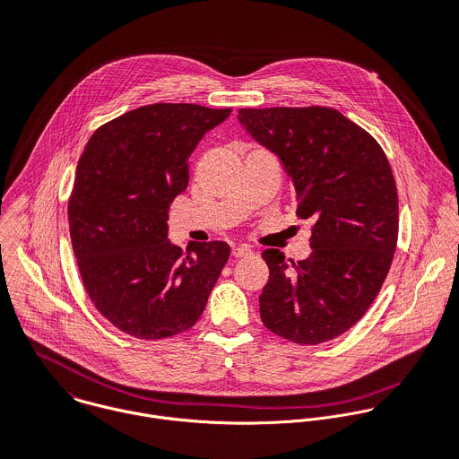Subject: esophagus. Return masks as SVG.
Segmentation results:
<instances>
[{"label": "esophagus", "instance_id": "1", "mask_svg": "<svg viewBox=\"0 0 459 459\" xmlns=\"http://www.w3.org/2000/svg\"><path fill=\"white\" fill-rule=\"evenodd\" d=\"M231 255H233L235 258H244V256H251L253 251H251L247 246H238V247H233V249H231Z\"/></svg>", "mask_w": 459, "mask_h": 459}]
</instances>
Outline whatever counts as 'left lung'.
Masks as SVG:
<instances>
[{
  "mask_svg": "<svg viewBox=\"0 0 459 459\" xmlns=\"http://www.w3.org/2000/svg\"><path fill=\"white\" fill-rule=\"evenodd\" d=\"M238 121L281 160L298 217L315 222L306 260L262 253L269 265L262 320L301 345L333 340L365 315L394 260L399 199L388 158L370 134L327 107L242 108Z\"/></svg>",
  "mask_w": 459,
  "mask_h": 459,
  "instance_id": "obj_1",
  "label": "left lung"
}]
</instances>
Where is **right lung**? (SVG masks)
Returning a JSON list of instances; mask_svg holds the SVG:
<instances>
[{
  "label": "right lung",
  "instance_id": "obj_1",
  "mask_svg": "<svg viewBox=\"0 0 459 459\" xmlns=\"http://www.w3.org/2000/svg\"><path fill=\"white\" fill-rule=\"evenodd\" d=\"M231 108L156 103L100 126L78 160L67 206L73 251L98 311L123 333L160 340L190 329L228 258L226 242L167 240L188 156Z\"/></svg>",
  "mask_w": 459,
  "mask_h": 459
}]
</instances>
